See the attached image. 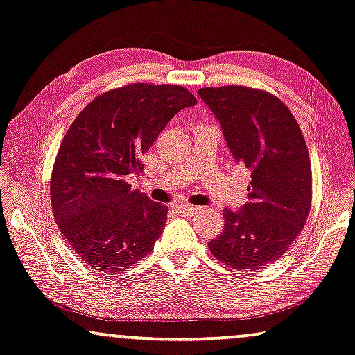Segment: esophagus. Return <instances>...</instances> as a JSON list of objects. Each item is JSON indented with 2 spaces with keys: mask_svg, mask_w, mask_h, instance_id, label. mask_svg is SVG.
Wrapping results in <instances>:
<instances>
[{
  "mask_svg": "<svg viewBox=\"0 0 355 355\" xmlns=\"http://www.w3.org/2000/svg\"><path fill=\"white\" fill-rule=\"evenodd\" d=\"M175 209H177V212H180V214H191L193 216L200 211V207L187 205V202H175Z\"/></svg>",
  "mask_w": 355,
  "mask_h": 355,
  "instance_id": "1",
  "label": "esophagus"
}]
</instances>
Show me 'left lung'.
<instances>
[{
  "label": "left lung",
  "instance_id": "left-lung-1",
  "mask_svg": "<svg viewBox=\"0 0 355 355\" xmlns=\"http://www.w3.org/2000/svg\"><path fill=\"white\" fill-rule=\"evenodd\" d=\"M198 94L220 123L235 162L252 172L248 202L224 211V230L207 247L235 269H261L289 250L309 217L311 167L304 135L269 92L224 86Z\"/></svg>",
  "mask_w": 355,
  "mask_h": 355
}]
</instances>
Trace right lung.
Instances as JSON below:
<instances>
[{
  "instance_id": "1",
  "label": "right lung",
  "mask_w": 355,
  "mask_h": 355,
  "mask_svg": "<svg viewBox=\"0 0 355 355\" xmlns=\"http://www.w3.org/2000/svg\"><path fill=\"white\" fill-rule=\"evenodd\" d=\"M195 103L182 86L128 84L94 98L66 131L51 172V209L94 271L128 269L160 237L168 207L131 190L126 177L143 172L141 155L175 113Z\"/></svg>"
}]
</instances>
